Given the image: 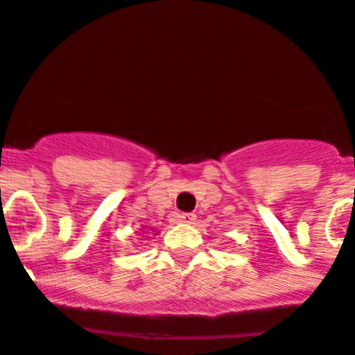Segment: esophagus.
I'll list each match as a JSON object with an SVG mask.
<instances>
[{
	"label": "esophagus",
	"instance_id": "obj_1",
	"mask_svg": "<svg viewBox=\"0 0 355 355\" xmlns=\"http://www.w3.org/2000/svg\"><path fill=\"white\" fill-rule=\"evenodd\" d=\"M175 220L181 222V224H193L196 215L193 213H175Z\"/></svg>",
	"mask_w": 355,
	"mask_h": 355
}]
</instances>
